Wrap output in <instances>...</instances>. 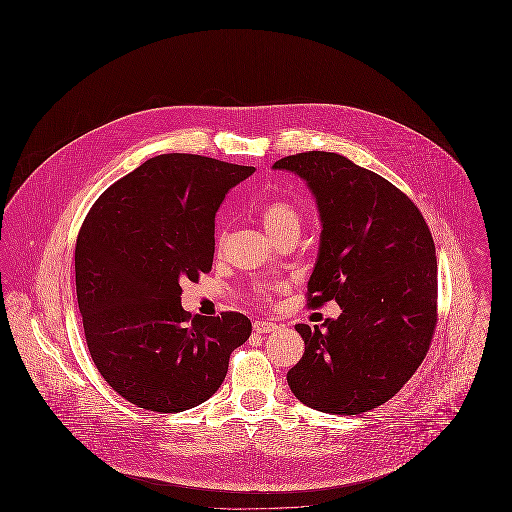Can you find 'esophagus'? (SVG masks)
<instances>
[{
  "label": "esophagus",
  "instance_id": "obj_1",
  "mask_svg": "<svg viewBox=\"0 0 512 512\" xmlns=\"http://www.w3.org/2000/svg\"><path fill=\"white\" fill-rule=\"evenodd\" d=\"M253 330H255L257 334H268V332L278 330V324H276V322H270V320H255V322H253Z\"/></svg>",
  "mask_w": 512,
  "mask_h": 512
}]
</instances>
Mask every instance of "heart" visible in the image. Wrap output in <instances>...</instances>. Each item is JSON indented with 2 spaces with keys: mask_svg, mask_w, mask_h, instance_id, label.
<instances>
[{
  "mask_svg": "<svg viewBox=\"0 0 512 512\" xmlns=\"http://www.w3.org/2000/svg\"><path fill=\"white\" fill-rule=\"evenodd\" d=\"M261 219L263 224L267 228L268 234L276 240L284 234H293L301 230V224H303V215H301V209L288 199H274L267 203L263 209H261ZM217 247H222V238H219Z\"/></svg>",
  "mask_w": 512,
  "mask_h": 512,
  "instance_id": "b5f03b06",
  "label": "heart"
}]
</instances>
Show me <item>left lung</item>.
<instances>
[{
	"mask_svg": "<svg viewBox=\"0 0 512 512\" xmlns=\"http://www.w3.org/2000/svg\"><path fill=\"white\" fill-rule=\"evenodd\" d=\"M317 197L322 236L307 307L336 299L322 328L297 324L305 353L290 368L293 395L311 409L361 414L401 390L424 361L438 324V261L409 195L347 157L305 151L274 163Z\"/></svg>",
	"mask_w": 512,
	"mask_h": 512,
	"instance_id": "1",
	"label": "left lung"
}]
</instances>
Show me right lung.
<instances>
[{
    "instance_id": "1",
    "label": "right lung",
    "mask_w": 512,
    "mask_h": 512,
    "mask_svg": "<svg viewBox=\"0 0 512 512\" xmlns=\"http://www.w3.org/2000/svg\"><path fill=\"white\" fill-rule=\"evenodd\" d=\"M255 167L167 153L111 184L88 211L74 249L84 336L105 382L153 413H180L219 390L249 318L182 309V280L215 257V215Z\"/></svg>"
}]
</instances>
